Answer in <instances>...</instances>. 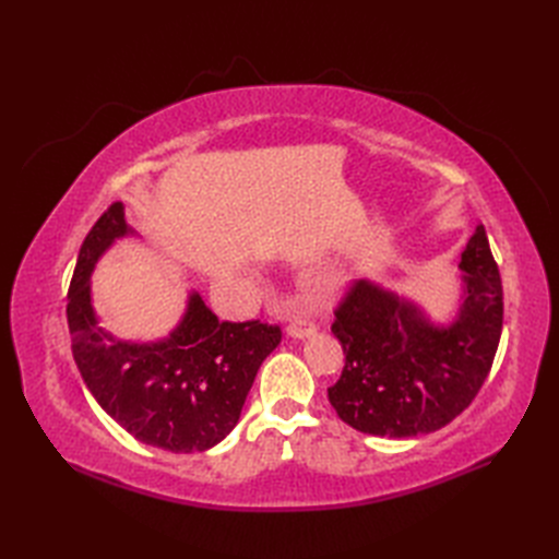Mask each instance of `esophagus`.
Instances as JSON below:
<instances>
[{"label": "esophagus", "instance_id": "34e87169", "mask_svg": "<svg viewBox=\"0 0 559 559\" xmlns=\"http://www.w3.org/2000/svg\"><path fill=\"white\" fill-rule=\"evenodd\" d=\"M314 331H317V326H314V321L308 314H296L289 321V326H286V333H289L292 337H308Z\"/></svg>", "mask_w": 559, "mask_h": 559}]
</instances>
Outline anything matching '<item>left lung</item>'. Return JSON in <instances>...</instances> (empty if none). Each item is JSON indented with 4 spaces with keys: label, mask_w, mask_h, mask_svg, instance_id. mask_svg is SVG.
<instances>
[{
    "label": "left lung",
    "mask_w": 559,
    "mask_h": 559,
    "mask_svg": "<svg viewBox=\"0 0 559 559\" xmlns=\"http://www.w3.org/2000/svg\"><path fill=\"white\" fill-rule=\"evenodd\" d=\"M464 300L436 326L411 300L354 280L333 310L345 352L329 401L345 425L370 436L431 433L464 413L492 368L503 326V289L485 226L462 251Z\"/></svg>",
    "instance_id": "left-lung-1"
}]
</instances>
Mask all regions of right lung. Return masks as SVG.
<instances>
[{"label": "right lung", "mask_w": 559, "mask_h": 559, "mask_svg": "<svg viewBox=\"0 0 559 559\" xmlns=\"http://www.w3.org/2000/svg\"><path fill=\"white\" fill-rule=\"evenodd\" d=\"M123 202H111L81 245L67 292V324L79 373L103 411L138 441L205 452L238 425L263 359L282 341L277 324L218 321L191 294L181 324L158 343H121L97 326L91 273L114 240L130 235Z\"/></svg>", "instance_id": "add662e5"}]
</instances>
